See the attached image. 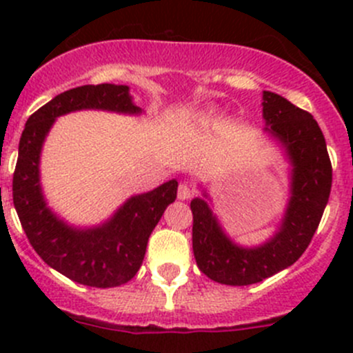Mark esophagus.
<instances>
[{"label":"esophagus","instance_id":"1","mask_svg":"<svg viewBox=\"0 0 353 353\" xmlns=\"http://www.w3.org/2000/svg\"><path fill=\"white\" fill-rule=\"evenodd\" d=\"M177 198L179 199H188L191 198V188L186 183L179 184V190H177Z\"/></svg>","mask_w":353,"mask_h":353}]
</instances>
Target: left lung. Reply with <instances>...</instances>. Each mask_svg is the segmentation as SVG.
Segmentation results:
<instances>
[{
	"label": "left lung",
	"instance_id": "8db88e82",
	"mask_svg": "<svg viewBox=\"0 0 353 353\" xmlns=\"http://www.w3.org/2000/svg\"><path fill=\"white\" fill-rule=\"evenodd\" d=\"M266 131L279 138L292 162V196L279 232L259 248H241L220 229L208 203L191 201L198 268L223 285H251L294 265L321 222L331 191V160L321 128L307 110L263 92Z\"/></svg>",
	"mask_w": 353,
	"mask_h": 353
}]
</instances>
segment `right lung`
Listing matches in <instances>:
<instances>
[{
  "label": "right lung",
  "mask_w": 353,
  "mask_h": 353,
  "mask_svg": "<svg viewBox=\"0 0 353 353\" xmlns=\"http://www.w3.org/2000/svg\"><path fill=\"white\" fill-rule=\"evenodd\" d=\"M80 109L141 112L126 85H83L56 95L25 124L13 172V205L28 243L51 268L81 285L119 287L140 270L152 230L177 196V181L130 198L104 225L87 230L68 227L46 206L39 157L56 117Z\"/></svg>",
  "instance_id": "add662e5"
}]
</instances>
